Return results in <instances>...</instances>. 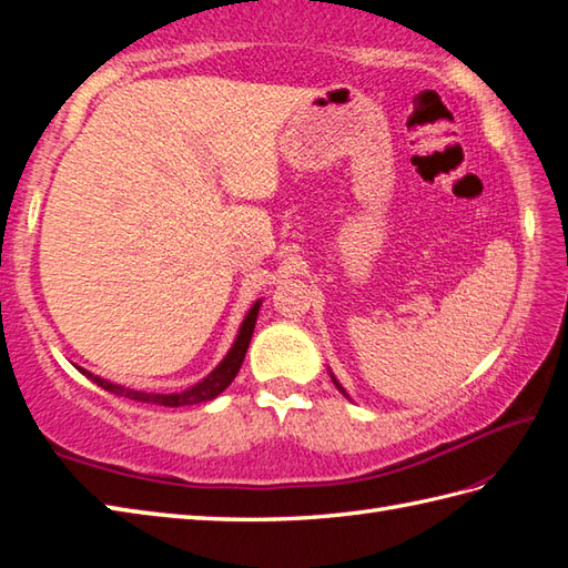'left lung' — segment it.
I'll use <instances>...</instances> for the list:
<instances>
[{"label": "left lung", "mask_w": 568, "mask_h": 568, "mask_svg": "<svg viewBox=\"0 0 568 568\" xmlns=\"http://www.w3.org/2000/svg\"><path fill=\"white\" fill-rule=\"evenodd\" d=\"M332 381H334V385H336V388H339V390L344 393V388H342V385H339V383H336V378H334V376H332ZM344 395H346V393H344Z\"/></svg>", "instance_id": "left-lung-1"}]
</instances>
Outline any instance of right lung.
Instances as JSON below:
<instances>
[{"mask_svg":"<svg viewBox=\"0 0 568 568\" xmlns=\"http://www.w3.org/2000/svg\"><path fill=\"white\" fill-rule=\"evenodd\" d=\"M258 307H261V300L256 305H253L248 310L246 320L241 322V329L236 334V342L234 346L229 348V354L224 356V361L220 366H216L207 378L200 381L197 385H192V388L183 390V393H141V390H131V388H124V385H114L110 381H104L100 376H92V373L82 371L84 376H88L92 383H98L100 388L110 390L119 397H129V400H139V403H151V405H163V407H183V405H197V403H207L212 400V397L220 395L224 388H229L232 385V381L236 378V373L241 368V364H244V356H246V348H248V342H251V334H253V327H256V317H258Z\"/></svg>","mask_w":568,"mask_h":568,"instance_id":"1","label":"right lung"}]
</instances>
